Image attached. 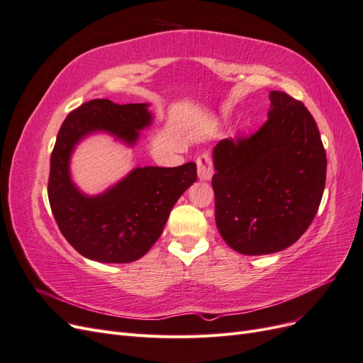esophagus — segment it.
<instances>
[{"label": "esophagus", "instance_id": "1", "mask_svg": "<svg viewBox=\"0 0 363 363\" xmlns=\"http://www.w3.org/2000/svg\"><path fill=\"white\" fill-rule=\"evenodd\" d=\"M196 169H199V179L201 182H208L213 175V167H212V160L208 157V155H201L196 159Z\"/></svg>", "mask_w": 363, "mask_h": 363}]
</instances>
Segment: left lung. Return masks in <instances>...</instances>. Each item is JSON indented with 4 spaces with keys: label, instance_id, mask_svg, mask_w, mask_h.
<instances>
[{
    "label": "left lung",
    "instance_id": "obj_1",
    "mask_svg": "<svg viewBox=\"0 0 363 363\" xmlns=\"http://www.w3.org/2000/svg\"><path fill=\"white\" fill-rule=\"evenodd\" d=\"M268 121L251 138L215 145V221L230 248L247 256L295 244L320 207L327 159L303 103L269 92Z\"/></svg>",
    "mask_w": 363,
    "mask_h": 363
}]
</instances>
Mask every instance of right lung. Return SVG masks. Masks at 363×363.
Here are the masks:
<instances>
[{
    "label": "right lung",
    "instance_id": "right-lung-1",
    "mask_svg": "<svg viewBox=\"0 0 363 363\" xmlns=\"http://www.w3.org/2000/svg\"><path fill=\"white\" fill-rule=\"evenodd\" d=\"M151 124L148 103L119 106L111 100L87 101L63 121L50 162L48 199L62 235L86 259L130 263L145 256L174 204L196 180V164L189 162L133 168L96 195L75 184L71 157L80 142L106 133L131 148Z\"/></svg>",
    "mask_w": 363,
    "mask_h": 363
}]
</instances>
